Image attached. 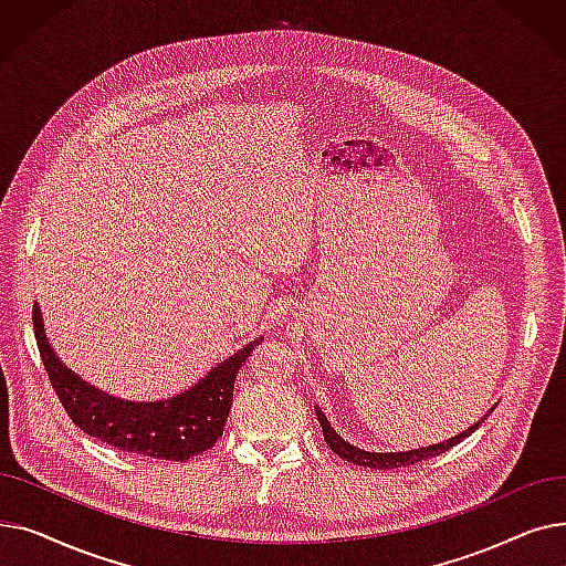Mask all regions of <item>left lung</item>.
I'll return each instance as SVG.
<instances>
[{"instance_id": "8db88e82", "label": "left lung", "mask_w": 566, "mask_h": 566, "mask_svg": "<svg viewBox=\"0 0 566 566\" xmlns=\"http://www.w3.org/2000/svg\"><path fill=\"white\" fill-rule=\"evenodd\" d=\"M491 412H493V408L484 415V418H482L478 424H472L470 429H465L463 433H459V436H454V438H450V440L438 442V444H429V448H422V450L388 452V454H382V452H365V450H360V448H353L350 442H346V440L331 427L328 418H325V415H323L318 408H316V418H318V422H321L325 442H328V448H331L337 457H342V459H346V461H350V463H355V465L376 468V470H395V468L415 465V463H420V461L433 459V457H438V454H444L450 448H454V444H459L463 438H468L470 433L478 431Z\"/></svg>"}]
</instances>
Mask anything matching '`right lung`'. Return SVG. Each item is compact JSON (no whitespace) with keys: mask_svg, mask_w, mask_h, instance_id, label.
Returning a JSON list of instances; mask_svg holds the SVG:
<instances>
[{"mask_svg":"<svg viewBox=\"0 0 566 566\" xmlns=\"http://www.w3.org/2000/svg\"><path fill=\"white\" fill-rule=\"evenodd\" d=\"M32 321L43 367L73 424L114 450L165 461H188L195 454L211 450L222 438L238 369L261 342H250L184 395L167 401L135 403L107 397L59 363L48 344L36 303Z\"/></svg>","mask_w":566,"mask_h":566,"instance_id":"1","label":"right lung"}]
</instances>
